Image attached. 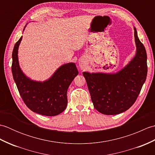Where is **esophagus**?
Wrapping results in <instances>:
<instances>
[{"label":"esophagus","instance_id":"1","mask_svg":"<svg viewBox=\"0 0 155 155\" xmlns=\"http://www.w3.org/2000/svg\"><path fill=\"white\" fill-rule=\"evenodd\" d=\"M84 67H85V65H84V64L83 63V62H80V63H79V67H80V68L81 69V70H83V69H84Z\"/></svg>","mask_w":155,"mask_h":155}]
</instances>
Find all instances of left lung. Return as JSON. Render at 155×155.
<instances>
[{"mask_svg": "<svg viewBox=\"0 0 155 155\" xmlns=\"http://www.w3.org/2000/svg\"><path fill=\"white\" fill-rule=\"evenodd\" d=\"M137 52L127 66L116 73L83 72L94 107L99 113L113 115L128 110L136 101L147 75L145 48L137 36Z\"/></svg>", "mask_w": 155, "mask_h": 155, "instance_id": "8db88e82", "label": "left lung"}]
</instances>
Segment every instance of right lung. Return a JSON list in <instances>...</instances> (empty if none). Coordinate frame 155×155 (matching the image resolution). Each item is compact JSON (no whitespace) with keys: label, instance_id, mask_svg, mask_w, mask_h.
Instances as JSON below:
<instances>
[{"label":"right lung","instance_id":"1","mask_svg":"<svg viewBox=\"0 0 155 155\" xmlns=\"http://www.w3.org/2000/svg\"><path fill=\"white\" fill-rule=\"evenodd\" d=\"M22 38L16 42L12 54V76L20 95L35 113L50 117L58 115L67 106V90L78 74L77 67L74 62L64 64L47 81L31 80L23 73L18 63V49Z\"/></svg>","mask_w":155,"mask_h":155}]
</instances>
